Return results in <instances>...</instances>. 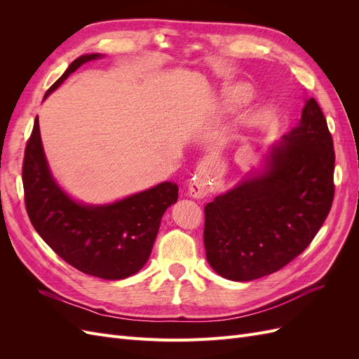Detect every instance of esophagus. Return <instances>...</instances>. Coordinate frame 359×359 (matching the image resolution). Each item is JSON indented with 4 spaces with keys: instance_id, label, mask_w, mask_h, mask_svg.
I'll return each instance as SVG.
<instances>
[{
    "instance_id": "obj_1",
    "label": "esophagus",
    "mask_w": 359,
    "mask_h": 359,
    "mask_svg": "<svg viewBox=\"0 0 359 359\" xmlns=\"http://www.w3.org/2000/svg\"><path fill=\"white\" fill-rule=\"evenodd\" d=\"M189 193H190V196L199 198V199L208 196V193H210L208 182H206L202 177H194L193 181L189 184Z\"/></svg>"
}]
</instances>
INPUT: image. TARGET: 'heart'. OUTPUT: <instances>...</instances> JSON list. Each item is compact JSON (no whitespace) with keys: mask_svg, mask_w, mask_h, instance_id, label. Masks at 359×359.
<instances>
[{"mask_svg":"<svg viewBox=\"0 0 359 359\" xmlns=\"http://www.w3.org/2000/svg\"><path fill=\"white\" fill-rule=\"evenodd\" d=\"M252 99V91L247 86H236L226 97V106L227 107H235L238 104H243Z\"/></svg>","mask_w":359,"mask_h":359,"instance_id":"b5f03b06","label":"heart"}]
</instances>
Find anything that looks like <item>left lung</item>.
I'll return each instance as SVG.
<instances>
[{"label": "left lung", "instance_id": "1", "mask_svg": "<svg viewBox=\"0 0 359 359\" xmlns=\"http://www.w3.org/2000/svg\"><path fill=\"white\" fill-rule=\"evenodd\" d=\"M334 161L327 119L309 99L299 126L273 147L264 172L205 205L203 244L215 273L250 281L301 255L330 214Z\"/></svg>", "mask_w": 359, "mask_h": 359}]
</instances>
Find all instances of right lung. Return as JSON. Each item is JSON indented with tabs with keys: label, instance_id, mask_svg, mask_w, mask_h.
I'll use <instances>...</instances> for the list:
<instances>
[{
	"label": "right lung",
	"instance_id": "right-lung-1",
	"mask_svg": "<svg viewBox=\"0 0 359 359\" xmlns=\"http://www.w3.org/2000/svg\"><path fill=\"white\" fill-rule=\"evenodd\" d=\"M97 58L99 53L74 60L45 99L76 69ZM22 182L29 222L43 241L69 265L104 280L130 277L147 264L161 217L178 201V186L166 181L109 205L74 202L50 175L39 116L25 147Z\"/></svg>",
	"mask_w": 359,
	"mask_h": 359
}]
</instances>
